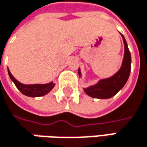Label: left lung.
Instances as JSON below:
<instances>
[{"mask_svg":"<svg viewBox=\"0 0 147 147\" xmlns=\"http://www.w3.org/2000/svg\"><path fill=\"white\" fill-rule=\"evenodd\" d=\"M121 36L124 44V55L121 68L112 76L100 79L96 84L83 88L88 96L95 99H110L116 95L127 82L131 69V54L124 36L122 34ZM78 74L81 77L82 73L80 68L78 69Z\"/></svg>","mask_w":147,"mask_h":147,"instance_id":"1","label":"left lung"}]
</instances>
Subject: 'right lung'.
I'll use <instances>...</instances> for the list:
<instances>
[{
  "mask_svg": "<svg viewBox=\"0 0 147 147\" xmlns=\"http://www.w3.org/2000/svg\"><path fill=\"white\" fill-rule=\"evenodd\" d=\"M7 71H8V75H9L10 79L14 82L17 88L23 94L29 96V97H41V96L46 95L55 86V83H53V82L45 83V84H23L15 79L14 76L10 72L9 69Z\"/></svg>",
  "mask_w": 147,
  "mask_h": 147,
  "instance_id": "1",
  "label": "right lung"
}]
</instances>
